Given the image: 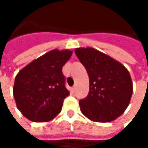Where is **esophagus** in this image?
<instances>
[{"instance_id":"esophagus-1","label":"esophagus","mask_w":148,"mask_h":148,"mask_svg":"<svg viewBox=\"0 0 148 148\" xmlns=\"http://www.w3.org/2000/svg\"><path fill=\"white\" fill-rule=\"evenodd\" d=\"M71 90V91H72V92H75V90H76V86H72Z\"/></svg>"}]
</instances>
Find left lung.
I'll return each mask as SVG.
<instances>
[{
	"mask_svg": "<svg viewBox=\"0 0 148 148\" xmlns=\"http://www.w3.org/2000/svg\"><path fill=\"white\" fill-rule=\"evenodd\" d=\"M75 53L89 76L88 95L79 100L81 111L89 119L113 121L127 109L133 95L128 71L119 62L93 48H78Z\"/></svg>",
	"mask_w": 148,
	"mask_h": 148,
	"instance_id": "8db88e82",
	"label": "left lung"
}]
</instances>
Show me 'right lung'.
I'll use <instances>...</instances> for the list:
<instances>
[{"label": "right lung", "mask_w": 148, "mask_h": 148, "mask_svg": "<svg viewBox=\"0 0 148 148\" xmlns=\"http://www.w3.org/2000/svg\"><path fill=\"white\" fill-rule=\"evenodd\" d=\"M72 52L53 49L21 69L14 79L13 95L21 114L33 122H49L62 110L69 95L62 66Z\"/></svg>", "instance_id": "obj_1"}]
</instances>
